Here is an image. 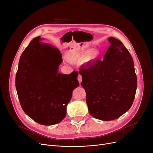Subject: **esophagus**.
<instances>
[{"label":"esophagus","instance_id":"34e87169","mask_svg":"<svg viewBox=\"0 0 153 153\" xmlns=\"http://www.w3.org/2000/svg\"><path fill=\"white\" fill-rule=\"evenodd\" d=\"M77 80L79 82V84H81V82H82V76L81 74H79L77 76Z\"/></svg>","mask_w":153,"mask_h":153}]
</instances>
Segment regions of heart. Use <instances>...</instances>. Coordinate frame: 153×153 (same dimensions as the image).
<instances>
[{
    "label": "heart",
    "mask_w": 153,
    "mask_h": 153,
    "mask_svg": "<svg viewBox=\"0 0 153 153\" xmlns=\"http://www.w3.org/2000/svg\"><path fill=\"white\" fill-rule=\"evenodd\" d=\"M99 53L97 51L91 50H74L69 53L68 59L71 62L84 61L97 58Z\"/></svg>",
    "instance_id": "heart-1"
}]
</instances>
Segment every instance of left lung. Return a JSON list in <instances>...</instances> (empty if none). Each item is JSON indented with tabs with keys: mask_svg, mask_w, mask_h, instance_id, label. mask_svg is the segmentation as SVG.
I'll return each instance as SVG.
<instances>
[{
	"mask_svg": "<svg viewBox=\"0 0 153 153\" xmlns=\"http://www.w3.org/2000/svg\"><path fill=\"white\" fill-rule=\"evenodd\" d=\"M108 40L111 45L103 61L97 60L79 71L89 113L103 121L115 120L129 110L137 88L129 51L120 40L113 37Z\"/></svg>",
	"mask_w": 153,
	"mask_h": 153,
	"instance_id": "left-lung-1",
	"label": "left lung"
}]
</instances>
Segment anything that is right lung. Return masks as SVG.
Instances as JSON below:
<instances>
[{"instance_id": "obj_1", "label": "right lung", "mask_w": 153, "mask_h": 153, "mask_svg": "<svg viewBox=\"0 0 153 153\" xmlns=\"http://www.w3.org/2000/svg\"><path fill=\"white\" fill-rule=\"evenodd\" d=\"M41 40L40 36L35 38L22 54L15 87L24 112L36 123L49 126L65 118L72 91L79 83L77 72L59 73L60 51Z\"/></svg>"}]
</instances>
